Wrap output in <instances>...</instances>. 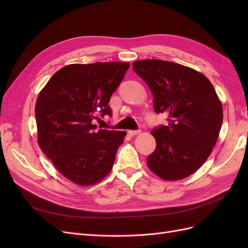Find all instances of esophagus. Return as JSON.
<instances>
[{
	"mask_svg": "<svg viewBox=\"0 0 248 248\" xmlns=\"http://www.w3.org/2000/svg\"><path fill=\"white\" fill-rule=\"evenodd\" d=\"M139 133H140V130H129L128 131V134H129V136H131V137L137 136V134H139Z\"/></svg>",
	"mask_w": 248,
	"mask_h": 248,
	"instance_id": "obj_1",
	"label": "esophagus"
}]
</instances>
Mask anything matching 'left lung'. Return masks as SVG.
<instances>
[{
  "instance_id": "1",
  "label": "left lung",
  "mask_w": 248,
  "mask_h": 248,
  "mask_svg": "<svg viewBox=\"0 0 248 248\" xmlns=\"http://www.w3.org/2000/svg\"><path fill=\"white\" fill-rule=\"evenodd\" d=\"M132 66L151 90L156 114L168 116V125L151 131L156 148L147 158L149 169L170 181L190 176L207 160L222 125V106L212 84L189 67L162 60Z\"/></svg>"
}]
</instances>
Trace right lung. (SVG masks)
<instances>
[{
    "mask_svg": "<svg viewBox=\"0 0 248 248\" xmlns=\"http://www.w3.org/2000/svg\"><path fill=\"white\" fill-rule=\"evenodd\" d=\"M129 63L71 64L57 71L35 107L38 144L61 174L78 185L98 183L110 171L126 132L99 129L112 115L110 96Z\"/></svg>",
    "mask_w": 248,
    "mask_h": 248,
    "instance_id": "right-lung-1",
    "label": "right lung"
}]
</instances>
